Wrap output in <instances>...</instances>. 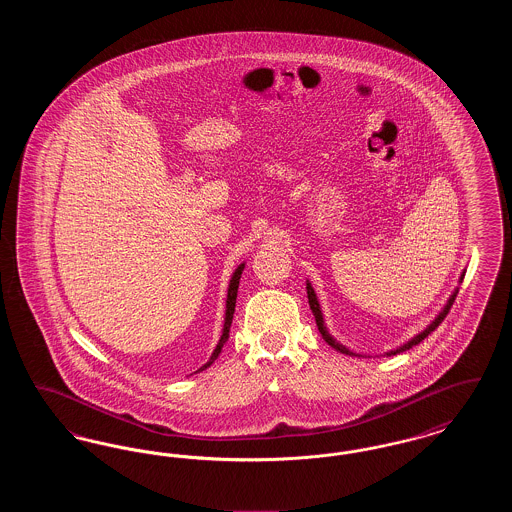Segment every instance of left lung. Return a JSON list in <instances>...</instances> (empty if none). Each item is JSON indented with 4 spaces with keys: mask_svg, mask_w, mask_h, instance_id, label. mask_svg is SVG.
Instances as JSON below:
<instances>
[{
    "mask_svg": "<svg viewBox=\"0 0 512 512\" xmlns=\"http://www.w3.org/2000/svg\"><path fill=\"white\" fill-rule=\"evenodd\" d=\"M463 276H461V282H463ZM457 293L459 290H455L453 295L449 297V301H447V305L443 307V311L439 313L436 320L424 330V332H420L418 336H414L413 340L407 341V343H403L401 347H397V349H393L390 353H386V355H397V353H403V351H407V349H411L414 345H418L420 341L424 340V338H428V334H432L436 328H438L439 324L443 322V318L447 317V313L451 311V307H453V303H455V297H457ZM307 297H309V305H311V311H313V315H315V320H317L318 332L322 334V338L324 341L328 343V345H332L336 351H340V353H345V355H351V357H363V355H359V353H353V351H349L345 345H341L338 341L334 340L330 334H328V330H326V326H324V318H322V311H320V305H318L317 301V293L313 290V286L307 282Z\"/></svg>",
    "mask_w": 512,
    "mask_h": 512,
    "instance_id": "8db88e82",
    "label": "left lung"
}]
</instances>
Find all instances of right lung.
Here are the masks:
<instances>
[{"instance_id": "right-lung-1", "label": "right lung", "mask_w": 512, "mask_h": 512, "mask_svg": "<svg viewBox=\"0 0 512 512\" xmlns=\"http://www.w3.org/2000/svg\"><path fill=\"white\" fill-rule=\"evenodd\" d=\"M244 263L240 267L236 268V272L232 274V280H230V286H228V297H226V317H224V328H222V336H220L219 345L215 347L211 359L201 366L199 370H205L209 366L213 365L219 357L220 349L222 345L228 341V332H230V326H232V317H234V309H236V297H238V286H240V278H242V270H244ZM197 370V372H199Z\"/></svg>"}]
</instances>
